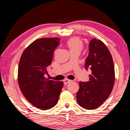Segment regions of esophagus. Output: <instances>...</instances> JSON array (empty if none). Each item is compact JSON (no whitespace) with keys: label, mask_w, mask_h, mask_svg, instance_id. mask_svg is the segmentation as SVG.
<instances>
[{"label":"esophagus","mask_w":130,"mask_h":130,"mask_svg":"<svg viewBox=\"0 0 130 130\" xmlns=\"http://www.w3.org/2000/svg\"><path fill=\"white\" fill-rule=\"evenodd\" d=\"M72 82V80H69V79H66L63 80V82H64V84L65 85H67L68 83H69L70 82Z\"/></svg>","instance_id":"obj_1"}]
</instances>
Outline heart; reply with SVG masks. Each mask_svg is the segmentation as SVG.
<instances>
[{
  "label": "heart",
  "instance_id": "1",
  "mask_svg": "<svg viewBox=\"0 0 130 130\" xmlns=\"http://www.w3.org/2000/svg\"><path fill=\"white\" fill-rule=\"evenodd\" d=\"M67 45L70 53L74 51L80 52L83 48V42L78 38H70L67 42Z\"/></svg>",
  "mask_w": 130,
  "mask_h": 130
}]
</instances>
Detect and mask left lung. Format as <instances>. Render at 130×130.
Masks as SVG:
<instances>
[{"instance_id": "1", "label": "left lung", "mask_w": 130, "mask_h": 130, "mask_svg": "<svg viewBox=\"0 0 130 130\" xmlns=\"http://www.w3.org/2000/svg\"><path fill=\"white\" fill-rule=\"evenodd\" d=\"M85 69L86 70L90 69L92 73L89 75V80L79 82L77 102L85 109H95L109 97L115 82L112 57L105 44L100 40H90Z\"/></svg>"}]
</instances>
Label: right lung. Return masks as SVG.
<instances>
[{"label": "right lung", "instance_id": "1", "mask_svg": "<svg viewBox=\"0 0 130 130\" xmlns=\"http://www.w3.org/2000/svg\"><path fill=\"white\" fill-rule=\"evenodd\" d=\"M59 41L58 38L38 39L25 50L19 60V88L25 98L40 109H49L56 105L63 86V82L45 77Z\"/></svg>", "mask_w": 130, "mask_h": 130}]
</instances>
